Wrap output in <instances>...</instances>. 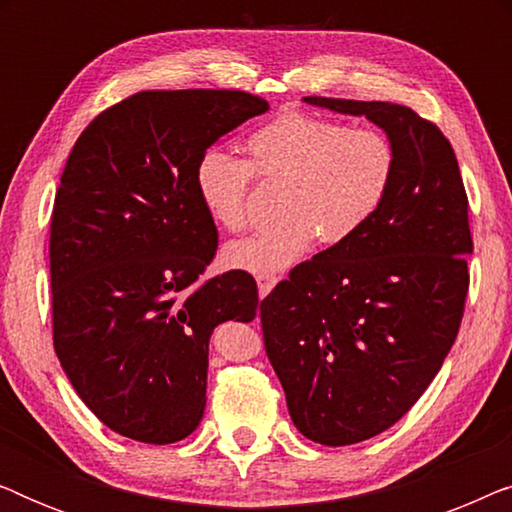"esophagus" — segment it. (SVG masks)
<instances>
[{
    "instance_id": "1",
    "label": "esophagus",
    "mask_w": 512,
    "mask_h": 512,
    "mask_svg": "<svg viewBox=\"0 0 512 512\" xmlns=\"http://www.w3.org/2000/svg\"><path fill=\"white\" fill-rule=\"evenodd\" d=\"M256 284H258V296L265 298L272 291V286L277 284V277L275 275H258Z\"/></svg>"
}]
</instances>
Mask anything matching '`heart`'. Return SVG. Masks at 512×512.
<instances>
[{
	"mask_svg": "<svg viewBox=\"0 0 512 512\" xmlns=\"http://www.w3.org/2000/svg\"><path fill=\"white\" fill-rule=\"evenodd\" d=\"M251 163L209 149L195 165V188L209 219L237 233L247 226L256 174L286 184L277 228L230 242L221 263L251 275H275L300 261L317 237L342 244L375 219L398 172L394 139L380 128L289 111L249 137Z\"/></svg>",
	"mask_w": 512,
	"mask_h": 512,
	"instance_id": "b5f03b06",
	"label": "heart"
}]
</instances>
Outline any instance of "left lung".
<instances>
[{"mask_svg":"<svg viewBox=\"0 0 512 512\" xmlns=\"http://www.w3.org/2000/svg\"><path fill=\"white\" fill-rule=\"evenodd\" d=\"M303 100L366 116L398 151L375 219L293 268L261 303L293 424L340 447L394 426L438 375L464 317L473 237L457 156L436 123L403 104Z\"/></svg>","mask_w":512,"mask_h":512,"instance_id":"8db88e82","label":"left lung"}]
</instances>
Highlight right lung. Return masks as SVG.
I'll use <instances>...</instances> for the list:
<instances>
[{"label": "right lung", "mask_w": 512, "mask_h": 512, "mask_svg": "<svg viewBox=\"0 0 512 512\" xmlns=\"http://www.w3.org/2000/svg\"><path fill=\"white\" fill-rule=\"evenodd\" d=\"M265 111L244 90H142L93 118L69 153L51 219L53 347L81 401L125 438L191 436L212 331L256 317L249 272L198 282L219 233L195 165Z\"/></svg>", "instance_id": "obj_1"}]
</instances>
